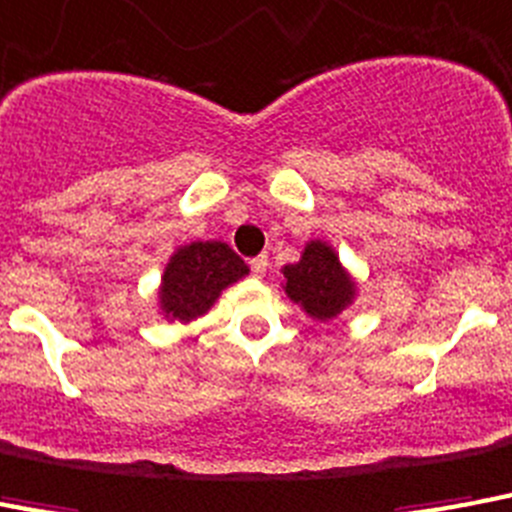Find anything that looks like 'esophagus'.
I'll use <instances>...</instances> for the list:
<instances>
[{
    "label": "esophagus",
    "instance_id": "obj_1",
    "mask_svg": "<svg viewBox=\"0 0 512 512\" xmlns=\"http://www.w3.org/2000/svg\"><path fill=\"white\" fill-rule=\"evenodd\" d=\"M249 268H252V273H255L257 278H263L265 270H268V257H265V255L252 257V260H249Z\"/></svg>",
    "mask_w": 512,
    "mask_h": 512
}]
</instances>
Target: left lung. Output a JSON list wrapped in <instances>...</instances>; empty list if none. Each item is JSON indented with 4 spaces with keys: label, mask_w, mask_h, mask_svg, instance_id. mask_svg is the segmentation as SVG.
Masks as SVG:
<instances>
[{
    "label": "left lung",
    "mask_w": 512,
    "mask_h": 512,
    "mask_svg": "<svg viewBox=\"0 0 512 512\" xmlns=\"http://www.w3.org/2000/svg\"><path fill=\"white\" fill-rule=\"evenodd\" d=\"M355 281L326 242L315 239L299 263L284 265V292L315 321H334L355 299Z\"/></svg>",
    "instance_id": "left-lung-1"
}]
</instances>
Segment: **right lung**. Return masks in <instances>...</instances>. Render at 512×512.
<instances>
[{
  "mask_svg": "<svg viewBox=\"0 0 512 512\" xmlns=\"http://www.w3.org/2000/svg\"><path fill=\"white\" fill-rule=\"evenodd\" d=\"M249 273L247 263L223 242H191L178 247L165 265L160 310L168 321L189 323L205 315L226 286Z\"/></svg>",
  "mask_w": 512,
  "mask_h": 512,
  "instance_id": "1",
  "label": "right lung"
}]
</instances>
